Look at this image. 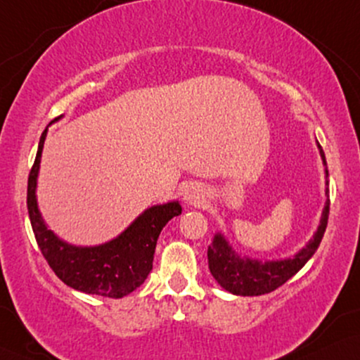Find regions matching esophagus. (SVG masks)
<instances>
[{"label":"esophagus","mask_w":360,"mask_h":360,"mask_svg":"<svg viewBox=\"0 0 360 360\" xmlns=\"http://www.w3.org/2000/svg\"><path fill=\"white\" fill-rule=\"evenodd\" d=\"M202 199V194H201V189L198 188V186H188V188L184 189V201L189 202V204H195L199 202Z\"/></svg>","instance_id":"34e87169"}]
</instances>
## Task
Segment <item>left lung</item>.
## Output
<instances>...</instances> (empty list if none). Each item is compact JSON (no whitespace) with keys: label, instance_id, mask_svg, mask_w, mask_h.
Here are the masks:
<instances>
[{"label":"left lung","instance_id":"left-lung-1","mask_svg":"<svg viewBox=\"0 0 360 360\" xmlns=\"http://www.w3.org/2000/svg\"><path fill=\"white\" fill-rule=\"evenodd\" d=\"M321 158L326 165V156L319 146ZM329 172L326 169V177ZM327 201L322 211L321 224L317 227V233L309 240L306 248L301 249L294 257L284 259V261H267L261 262L256 259L239 257L233 251L222 234L214 236L212 244L207 249L209 271L217 284L229 292L236 295H261L267 294L281 288L285 281H289L294 274L302 269L304 264L314 256V252L319 248L322 236L326 233L327 219H329V188H326Z\"/></svg>","mask_w":360,"mask_h":360}]
</instances>
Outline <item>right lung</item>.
<instances>
[{
	"instance_id": "obj_1",
	"label": "right lung",
	"mask_w": 360,
	"mask_h": 360,
	"mask_svg": "<svg viewBox=\"0 0 360 360\" xmlns=\"http://www.w3.org/2000/svg\"><path fill=\"white\" fill-rule=\"evenodd\" d=\"M46 133L48 127L39 138L38 153L28 177V212L41 254L54 274L70 288L104 297H124L146 281L153 269L154 251L162 227L172 217L179 216L183 209L177 201L149 207L124 233L101 245L81 248L65 243L48 229L36 202V179Z\"/></svg>"
}]
</instances>
